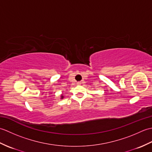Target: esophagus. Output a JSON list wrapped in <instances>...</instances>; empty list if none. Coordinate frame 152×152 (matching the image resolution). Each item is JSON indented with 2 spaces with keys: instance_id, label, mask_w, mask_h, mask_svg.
<instances>
[{
  "instance_id": "esophagus-1",
  "label": "esophagus",
  "mask_w": 152,
  "mask_h": 152,
  "mask_svg": "<svg viewBox=\"0 0 152 152\" xmlns=\"http://www.w3.org/2000/svg\"><path fill=\"white\" fill-rule=\"evenodd\" d=\"M77 84H78V85H81L82 84V82H78V83H77Z\"/></svg>"
}]
</instances>
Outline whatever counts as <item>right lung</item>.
Here are the masks:
<instances>
[{
  "instance_id": "add662e5",
  "label": "right lung",
  "mask_w": 152,
  "mask_h": 152,
  "mask_svg": "<svg viewBox=\"0 0 152 152\" xmlns=\"http://www.w3.org/2000/svg\"><path fill=\"white\" fill-rule=\"evenodd\" d=\"M63 98H64V96H63V94H62V95H61V99H63Z\"/></svg>"
}]
</instances>
